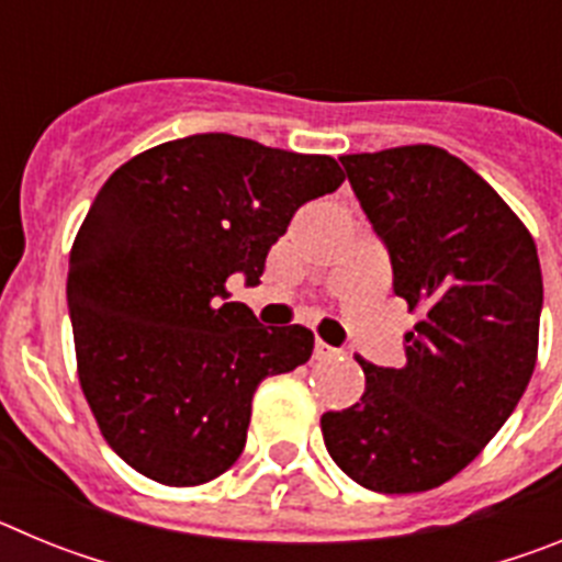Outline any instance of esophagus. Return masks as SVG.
<instances>
[{
  "instance_id": "esophagus-1",
  "label": "esophagus",
  "mask_w": 562,
  "mask_h": 562,
  "mask_svg": "<svg viewBox=\"0 0 562 562\" xmlns=\"http://www.w3.org/2000/svg\"><path fill=\"white\" fill-rule=\"evenodd\" d=\"M337 355H340V349H335V346H329V342H324V340L315 342L317 360H326V357H337Z\"/></svg>"
}]
</instances>
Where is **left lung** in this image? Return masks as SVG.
I'll return each instance as SVG.
<instances>
[{
    "label": "left lung",
    "instance_id": "8db88e82",
    "mask_svg": "<svg viewBox=\"0 0 562 562\" xmlns=\"http://www.w3.org/2000/svg\"><path fill=\"white\" fill-rule=\"evenodd\" d=\"M389 247L394 292L419 312L405 366L366 374L360 402L321 416L335 464L374 493H425L501 430L538 360L543 276L532 233L473 168L439 146L342 154Z\"/></svg>",
    "mask_w": 562,
    "mask_h": 562
}]
</instances>
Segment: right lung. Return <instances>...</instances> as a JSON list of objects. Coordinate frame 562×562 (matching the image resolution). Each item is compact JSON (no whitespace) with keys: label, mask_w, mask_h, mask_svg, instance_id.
Returning <instances> with one entry per match:
<instances>
[{"label":"right lung","mask_w":562,"mask_h":562,"mask_svg":"<svg viewBox=\"0 0 562 562\" xmlns=\"http://www.w3.org/2000/svg\"><path fill=\"white\" fill-rule=\"evenodd\" d=\"M342 180L326 154L211 132L103 182L69 252L67 306L83 396L137 473L196 486L231 470L258 382L310 360L306 326L258 324L225 284H258L297 207Z\"/></svg>","instance_id":"1"}]
</instances>
